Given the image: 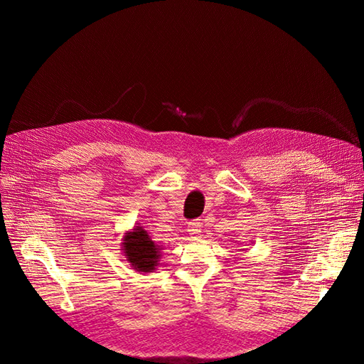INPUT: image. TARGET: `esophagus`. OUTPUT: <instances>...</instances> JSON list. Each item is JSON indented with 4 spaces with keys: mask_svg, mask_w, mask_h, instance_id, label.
<instances>
[{
    "mask_svg": "<svg viewBox=\"0 0 364 364\" xmlns=\"http://www.w3.org/2000/svg\"><path fill=\"white\" fill-rule=\"evenodd\" d=\"M188 231H189V235H191V236L198 237V236H200V233H202V225H200V222H197V220H194V222H189Z\"/></svg>",
    "mask_w": 364,
    "mask_h": 364,
    "instance_id": "esophagus-1",
    "label": "esophagus"
}]
</instances>
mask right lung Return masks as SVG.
Here are the masks:
<instances>
[{
  "label": "right lung",
  "instance_id": "1",
  "mask_svg": "<svg viewBox=\"0 0 364 364\" xmlns=\"http://www.w3.org/2000/svg\"><path fill=\"white\" fill-rule=\"evenodd\" d=\"M120 250L131 267L137 272L149 274L158 267L162 249L158 244H154L146 230L141 225H134V228L123 235Z\"/></svg>",
  "mask_w": 364,
  "mask_h": 364
}]
</instances>
